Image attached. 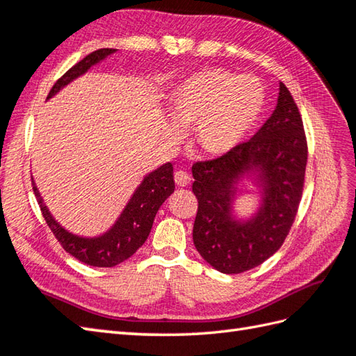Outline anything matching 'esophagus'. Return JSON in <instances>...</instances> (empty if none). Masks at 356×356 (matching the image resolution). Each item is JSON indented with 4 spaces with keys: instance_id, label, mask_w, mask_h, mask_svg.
Instances as JSON below:
<instances>
[{
    "instance_id": "1",
    "label": "esophagus",
    "mask_w": 356,
    "mask_h": 356,
    "mask_svg": "<svg viewBox=\"0 0 356 356\" xmlns=\"http://www.w3.org/2000/svg\"><path fill=\"white\" fill-rule=\"evenodd\" d=\"M175 181H176L177 186L185 188V186H188L189 184H191V176H189L186 171H176Z\"/></svg>"
}]
</instances>
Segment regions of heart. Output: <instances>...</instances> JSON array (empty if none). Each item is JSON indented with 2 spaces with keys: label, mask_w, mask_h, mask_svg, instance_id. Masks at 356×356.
<instances>
[{
  "label": "heart",
  "mask_w": 356,
  "mask_h": 356,
  "mask_svg": "<svg viewBox=\"0 0 356 356\" xmlns=\"http://www.w3.org/2000/svg\"><path fill=\"white\" fill-rule=\"evenodd\" d=\"M264 88L253 76L208 68L181 80L170 95L167 131L180 139L194 127L198 148L212 158L232 153L249 136L264 107Z\"/></svg>",
  "instance_id": "b5f03b06"
}]
</instances>
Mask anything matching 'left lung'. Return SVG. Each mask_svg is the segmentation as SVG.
Wrapping results in <instances>:
<instances>
[{
  "label": "left lung",
  "instance_id": "8db88e82",
  "mask_svg": "<svg viewBox=\"0 0 356 356\" xmlns=\"http://www.w3.org/2000/svg\"><path fill=\"white\" fill-rule=\"evenodd\" d=\"M307 159L299 109L280 81L275 111L250 140L221 158L193 165L198 200L193 239L211 267L236 275L280 249L299 208ZM250 191L259 195V204L245 218L234 204Z\"/></svg>",
  "mask_w": 356,
  "mask_h": 356
}]
</instances>
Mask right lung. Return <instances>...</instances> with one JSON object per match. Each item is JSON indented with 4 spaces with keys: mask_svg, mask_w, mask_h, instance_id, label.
Wrapping results in <instances>:
<instances>
[{
    "mask_svg": "<svg viewBox=\"0 0 356 356\" xmlns=\"http://www.w3.org/2000/svg\"><path fill=\"white\" fill-rule=\"evenodd\" d=\"M113 53H117V49L102 48L88 54L83 60L74 65L56 81L47 100L59 94L71 81L83 76L92 66L102 63ZM33 191H35L47 225L66 252L88 266L115 267L129 259L145 243V239L150 235L156 213L162 203L175 193V177H172L171 162L163 163L159 168L145 175L143 181L136 186L135 193L129 198L127 204L124 206L120 217L106 232L97 236H81L66 230L49 212L35 180H33Z\"/></svg>",
    "mask_w": 356,
    "mask_h": 356,
    "instance_id": "right-lung-1",
    "label": "right lung"
}]
</instances>
